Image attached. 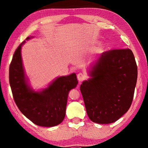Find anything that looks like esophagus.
<instances>
[{
	"label": "esophagus",
	"mask_w": 148,
	"mask_h": 148,
	"mask_svg": "<svg viewBox=\"0 0 148 148\" xmlns=\"http://www.w3.org/2000/svg\"><path fill=\"white\" fill-rule=\"evenodd\" d=\"M77 77L79 82H82L86 79V76L84 73H79L77 75Z\"/></svg>",
	"instance_id": "34e87169"
}]
</instances>
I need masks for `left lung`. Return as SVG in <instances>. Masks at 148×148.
I'll return each instance as SVG.
<instances>
[{
  "mask_svg": "<svg viewBox=\"0 0 148 148\" xmlns=\"http://www.w3.org/2000/svg\"><path fill=\"white\" fill-rule=\"evenodd\" d=\"M91 77L80 86L89 119L99 124L118 120L131 107L138 70L131 49L104 52L91 64Z\"/></svg>",
  "mask_w": 148,
  "mask_h": 148,
  "instance_id": "1",
  "label": "left lung"
}]
</instances>
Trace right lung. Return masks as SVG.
<instances>
[{"mask_svg": "<svg viewBox=\"0 0 148 148\" xmlns=\"http://www.w3.org/2000/svg\"><path fill=\"white\" fill-rule=\"evenodd\" d=\"M33 38L27 37L26 40ZM23 41L16 49L9 69V81L17 106L25 116L41 127H54L63 121L69 92L77 85L76 74L57 77L41 91L32 89L25 73L21 58Z\"/></svg>", "mask_w": 148, "mask_h": 148, "instance_id": "obj_1", "label": "right lung"}]
</instances>
